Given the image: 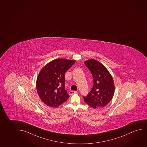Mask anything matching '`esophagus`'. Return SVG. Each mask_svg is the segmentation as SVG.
Wrapping results in <instances>:
<instances>
[{
  "instance_id": "esophagus-1",
  "label": "esophagus",
  "mask_w": 147,
  "mask_h": 147,
  "mask_svg": "<svg viewBox=\"0 0 147 147\" xmlns=\"http://www.w3.org/2000/svg\"><path fill=\"white\" fill-rule=\"evenodd\" d=\"M77 93V91H70L69 92V95H73L74 94H75V93Z\"/></svg>"
}]
</instances>
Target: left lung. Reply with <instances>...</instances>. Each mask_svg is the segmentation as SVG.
Here are the masks:
<instances>
[{"label":"left lung","instance_id":"1","mask_svg":"<svg viewBox=\"0 0 147 147\" xmlns=\"http://www.w3.org/2000/svg\"><path fill=\"white\" fill-rule=\"evenodd\" d=\"M84 63L92 75L94 85L88 95L83 96V99L94 109L103 107L113 96L115 88L113 78L107 68L97 60L92 59Z\"/></svg>","mask_w":147,"mask_h":147}]
</instances>
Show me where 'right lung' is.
Instances as JSON below:
<instances>
[{
	"instance_id": "1",
	"label": "right lung",
	"mask_w": 147,
	"mask_h": 147,
	"mask_svg": "<svg viewBox=\"0 0 147 147\" xmlns=\"http://www.w3.org/2000/svg\"><path fill=\"white\" fill-rule=\"evenodd\" d=\"M75 62L74 60L58 58L42 69L36 81V89L44 103L57 107L68 99L69 96L64 88L65 74Z\"/></svg>"
}]
</instances>
